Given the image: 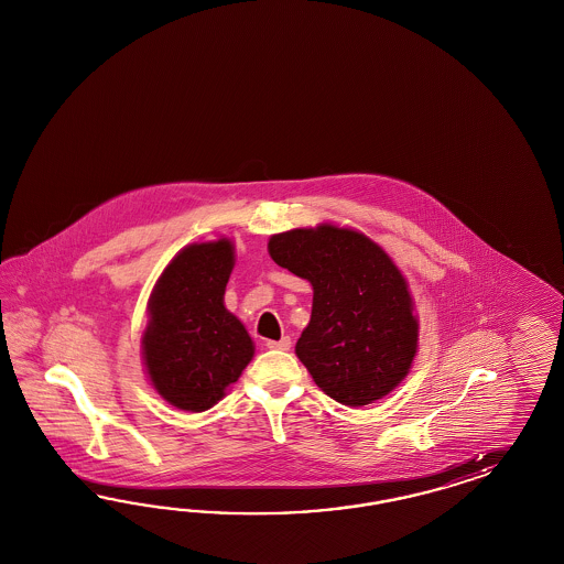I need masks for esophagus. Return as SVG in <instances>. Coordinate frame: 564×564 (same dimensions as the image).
I'll return each instance as SVG.
<instances>
[{"instance_id": "1", "label": "esophagus", "mask_w": 564, "mask_h": 564, "mask_svg": "<svg viewBox=\"0 0 564 564\" xmlns=\"http://www.w3.org/2000/svg\"><path fill=\"white\" fill-rule=\"evenodd\" d=\"M267 347H269V349H279V351H288L291 347V339L290 337H281L279 341H271V339H269Z\"/></svg>"}]
</instances>
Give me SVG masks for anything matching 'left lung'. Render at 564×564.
I'll use <instances>...</instances> for the list:
<instances>
[{"label": "left lung", "instance_id": "left-lung-1", "mask_svg": "<svg viewBox=\"0 0 564 564\" xmlns=\"http://www.w3.org/2000/svg\"><path fill=\"white\" fill-rule=\"evenodd\" d=\"M269 254L312 283V316L295 354L314 382L349 408L391 393L417 349L410 291L393 260L335 225L273 236Z\"/></svg>", "mask_w": 564, "mask_h": 564}]
</instances>
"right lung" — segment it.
<instances>
[{
    "mask_svg": "<svg viewBox=\"0 0 564 564\" xmlns=\"http://www.w3.org/2000/svg\"><path fill=\"white\" fill-rule=\"evenodd\" d=\"M231 269L229 239L192 243L154 285L142 354L156 393L177 410L213 408L254 356L248 330L223 306Z\"/></svg>",
    "mask_w": 564,
    "mask_h": 564,
    "instance_id": "obj_1",
    "label": "right lung"
}]
</instances>
